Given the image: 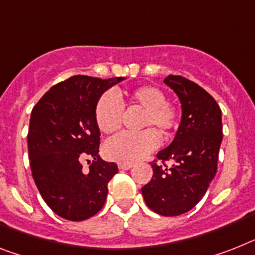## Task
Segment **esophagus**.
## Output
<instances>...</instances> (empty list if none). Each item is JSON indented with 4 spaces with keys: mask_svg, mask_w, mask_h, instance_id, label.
<instances>
[{
    "mask_svg": "<svg viewBox=\"0 0 255 255\" xmlns=\"http://www.w3.org/2000/svg\"><path fill=\"white\" fill-rule=\"evenodd\" d=\"M132 167L131 163H119L120 169H130Z\"/></svg>",
    "mask_w": 255,
    "mask_h": 255,
    "instance_id": "1",
    "label": "esophagus"
}]
</instances>
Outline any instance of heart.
Masks as SVG:
<instances>
[{"label":"heart","mask_w":255,"mask_h":255,"mask_svg":"<svg viewBox=\"0 0 255 255\" xmlns=\"http://www.w3.org/2000/svg\"><path fill=\"white\" fill-rule=\"evenodd\" d=\"M123 105H131L143 111L139 132H123L105 142L104 155L120 163H134L159 146V135H170L178 126V111L167 102L160 88L140 86L126 95L105 92L99 98L95 107V120L98 128L105 134L117 131L123 123ZM155 128L156 132L153 130Z\"/></svg>","instance_id":"b5f03b06"}]
</instances>
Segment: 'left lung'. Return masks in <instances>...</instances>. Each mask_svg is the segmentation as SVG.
<instances>
[{
  "mask_svg": "<svg viewBox=\"0 0 255 255\" xmlns=\"http://www.w3.org/2000/svg\"><path fill=\"white\" fill-rule=\"evenodd\" d=\"M164 83L180 99L182 116L173 142L151 163L153 176L142 188L146 205L163 216L190 211L206 194L218 169L223 139L222 111L215 99L194 82L168 75ZM174 161L168 167L165 161Z\"/></svg>",
  "mask_w": 255,
  "mask_h": 255,
  "instance_id": "1",
  "label": "left lung"
}]
</instances>
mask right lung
<instances>
[{"label":"right lung","mask_w":255,"mask_h":255,"mask_svg":"<svg viewBox=\"0 0 255 255\" xmlns=\"http://www.w3.org/2000/svg\"><path fill=\"white\" fill-rule=\"evenodd\" d=\"M124 78L74 75L50 88L29 119L28 157L32 177L50 210L71 222L98 214L108 194L117 164L99 156L100 130L95 107L108 88ZM93 157L87 171L80 161Z\"/></svg>","instance_id":"right-lung-1"}]
</instances>
